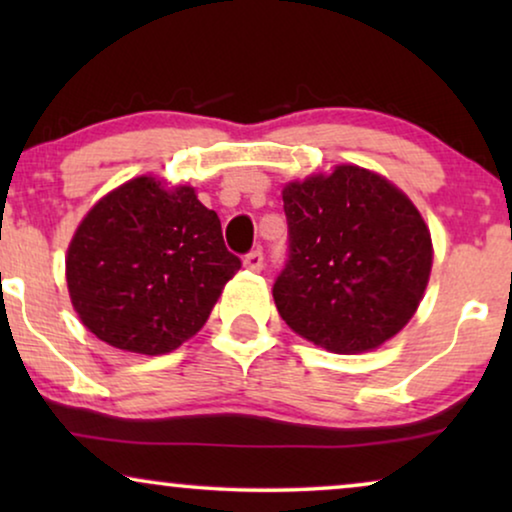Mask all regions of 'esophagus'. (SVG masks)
<instances>
[{
  "label": "esophagus",
  "instance_id": "obj_1",
  "mask_svg": "<svg viewBox=\"0 0 512 512\" xmlns=\"http://www.w3.org/2000/svg\"><path fill=\"white\" fill-rule=\"evenodd\" d=\"M244 268L251 272H261L263 270V254L261 251H251V254L244 256Z\"/></svg>",
  "mask_w": 512,
  "mask_h": 512
}]
</instances>
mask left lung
I'll return each instance as SVG.
<instances>
[{
    "label": "left lung",
    "mask_w": 512,
    "mask_h": 512,
    "mask_svg": "<svg viewBox=\"0 0 512 512\" xmlns=\"http://www.w3.org/2000/svg\"><path fill=\"white\" fill-rule=\"evenodd\" d=\"M289 263L272 298L300 338L333 354L382 347L415 317L431 277V230L382 174L342 163L282 188Z\"/></svg>",
    "instance_id": "left-lung-1"
}]
</instances>
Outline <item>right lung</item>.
I'll use <instances>...</instances> for the list:
<instances>
[{
  "instance_id": "right-lung-1",
  "label": "right lung",
  "mask_w": 512,
  "mask_h": 512,
  "mask_svg": "<svg viewBox=\"0 0 512 512\" xmlns=\"http://www.w3.org/2000/svg\"><path fill=\"white\" fill-rule=\"evenodd\" d=\"M240 265L193 186L142 174L88 209L67 247L65 277L95 338L158 356L205 326Z\"/></svg>"
}]
</instances>
